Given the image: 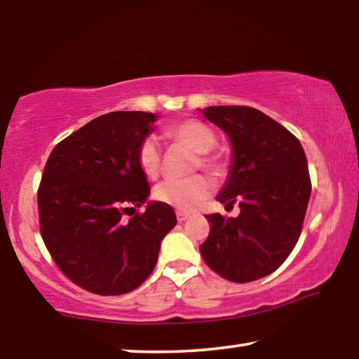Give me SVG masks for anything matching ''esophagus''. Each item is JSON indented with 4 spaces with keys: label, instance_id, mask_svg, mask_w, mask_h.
I'll return each instance as SVG.
<instances>
[{
    "label": "esophagus",
    "instance_id": "obj_1",
    "mask_svg": "<svg viewBox=\"0 0 359 359\" xmlns=\"http://www.w3.org/2000/svg\"><path fill=\"white\" fill-rule=\"evenodd\" d=\"M175 215H177V220L179 222H185L187 218H190V214H188V212H182V210L175 212Z\"/></svg>",
    "mask_w": 359,
    "mask_h": 359
}]
</instances>
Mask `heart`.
<instances>
[{"mask_svg":"<svg viewBox=\"0 0 359 359\" xmlns=\"http://www.w3.org/2000/svg\"><path fill=\"white\" fill-rule=\"evenodd\" d=\"M166 136L172 141L184 144L199 154V165L214 175H220L224 169L222 158L210 154L215 147L217 137L208 125L196 120H185L169 126ZM137 163L142 172L155 179L161 169V151L155 139H144L137 149ZM214 191V184L205 175H193L188 179H166L155 188V198L171 208L190 212L201 205Z\"/></svg>","mask_w":359,"mask_h":359,"instance_id":"b5f03b06","label":"heart"}]
</instances>
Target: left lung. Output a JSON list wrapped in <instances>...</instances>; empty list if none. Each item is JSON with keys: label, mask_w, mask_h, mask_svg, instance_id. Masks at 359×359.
<instances>
[{"label": "left lung", "mask_w": 359, "mask_h": 359, "mask_svg": "<svg viewBox=\"0 0 359 359\" xmlns=\"http://www.w3.org/2000/svg\"><path fill=\"white\" fill-rule=\"evenodd\" d=\"M226 133L233 150L217 199L241 214L205 215L209 238L199 247L212 271L247 283L274 272L299 239L312 185L301 142L276 120L247 106L198 109Z\"/></svg>", "instance_id": "8db88e82"}]
</instances>
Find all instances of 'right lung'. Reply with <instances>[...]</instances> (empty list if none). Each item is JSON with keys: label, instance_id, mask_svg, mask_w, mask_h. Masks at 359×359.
<instances>
[{"label": "right lung", "instance_id": "right-lung-1", "mask_svg": "<svg viewBox=\"0 0 359 359\" xmlns=\"http://www.w3.org/2000/svg\"><path fill=\"white\" fill-rule=\"evenodd\" d=\"M156 115H100L63 139L46 163L38 190L41 234L63 274L83 290L117 296L136 290L158 261L177 218L171 205L147 201L150 187L137 149ZM144 215L121 218L128 205Z\"/></svg>", "mask_w": 359, "mask_h": 359}]
</instances>
